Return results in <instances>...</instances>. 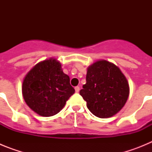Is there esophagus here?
<instances>
[{
  "label": "esophagus",
  "instance_id": "1",
  "mask_svg": "<svg viewBox=\"0 0 152 152\" xmlns=\"http://www.w3.org/2000/svg\"><path fill=\"white\" fill-rule=\"evenodd\" d=\"M75 92L78 93L79 91H80V88H79L78 86H77V87H75Z\"/></svg>",
  "mask_w": 152,
  "mask_h": 152
}]
</instances>
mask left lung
Instances as JSON below:
<instances>
[{"label": "left lung", "instance_id": "left-lung-1", "mask_svg": "<svg viewBox=\"0 0 152 152\" xmlns=\"http://www.w3.org/2000/svg\"><path fill=\"white\" fill-rule=\"evenodd\" d=\"M80 94L94 116L109 118L124 107L129 95V82L116 64L99 60L88 68Z\"/></svg>", "mask_w": 152, "mask_h": 152}]
</instances>
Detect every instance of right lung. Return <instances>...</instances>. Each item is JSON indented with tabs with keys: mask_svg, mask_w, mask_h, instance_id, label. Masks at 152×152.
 I'll use <instances>...</instances> for the list:
<instances>
[{
	"mask_svg": "<svg viewBox=\"0 0 152 152\" xmlns=\"http://www.w3.org/2000/svg\"><path fill=\"white\" fill-rule=\"evenodd\" d=\"M22 94L32 110L48 117L62 110L75 89L70 84L69 76L63 72L61 63L50 58L37 63L26 74Z\"/></svg>",
	"mask_w": 152,
	"mask_h": 152,
	"instance_id": "obj_1",
	"label": "right lung"
}]
</instances>
